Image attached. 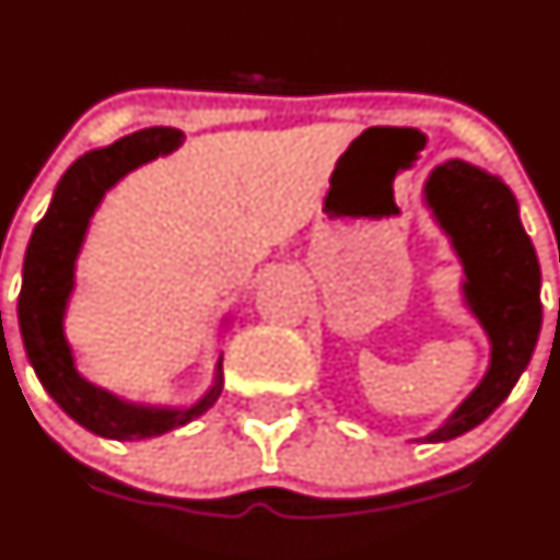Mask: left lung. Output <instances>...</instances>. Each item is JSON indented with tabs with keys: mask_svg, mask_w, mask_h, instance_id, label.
<instances>
[{
	"mask_svg": "<svg viewBox=\"0 0 560 560\" xmlns=\"http://www.w3.org/2000/svg\"><path fill=\"white\" fill-rule=\"evenodd\" d=\"M425 200L453 241L466 270L463 295L490 338L485 380L442 428L422 439L450 442L488 420L521 380L541 330V273L515 195L501 178L450 160L428 178Z\"/></svg>",
	"mask_w": 560,
	"mask_h": 560,
	"instance_id": "1",
	"label": "left lung"
}]
</instances>
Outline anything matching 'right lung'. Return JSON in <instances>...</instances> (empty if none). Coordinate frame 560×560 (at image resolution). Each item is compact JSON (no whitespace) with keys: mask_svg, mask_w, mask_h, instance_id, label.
Segmentation results:
<instances>
[{"mask_svg":"<svg viewBox=\"0 0 560 560\" xmlns=\"http://www.w3.org/2000/svg\"><path fill=\"white\" fill-rule=\"evenodd\" d=\"M184 135L171 127H151L127 135L105 149L89 151L72 162L56 184L54 200L39 219L24 257V284L19 295V325L26 358L39 385L86 431L116 442L162 436L186 425L211 409L222 395V360L217 363L213 387L189 409H156L116 398L92 385L75 371L70 343L65 338V308L75 284V257L81 252L89 219L105 191L135 167L171 154Z\"/></svg>","mask_w":560,"mask_h":560,"instance_id":"add662e5","label":"right lung"}]
</instances>
